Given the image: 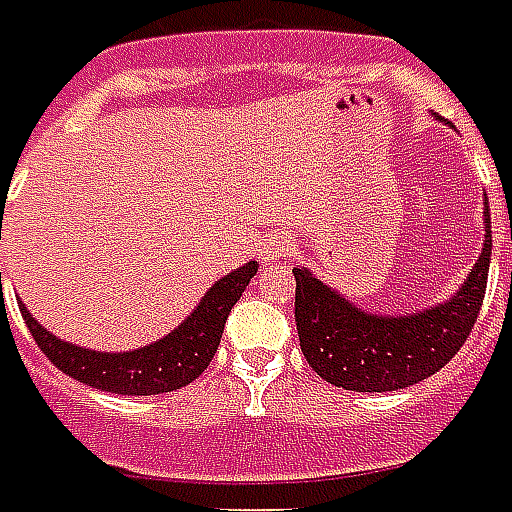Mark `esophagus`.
I'll return each mask as SVG.
<instances>
[{
	"mask_svg": "<svg viewBox=\"0 0 512 512\" xmlns=\"http://www.w3.org/2000/svg\"><path fill=\"white\" fill-rule=\"evenodd\" d=\"M282 252H284L282 244H268V247L263 249V260L265 263H273L276 257H282Z\"/></svg>",
	"mask_w": 512,
	"mask_h": 512,
	"instance_id": "1",
	"label": "esophagus"
}]
</instances>
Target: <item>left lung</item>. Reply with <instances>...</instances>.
I'll list each match as a JSON object with an SVG mask.
<instances>
[{
    "instance_id": "left-lung-1",
    "label": "left lung",
    "mask_w": 512,
    "mask_h": 512,
    "mask_svg": "<svg viewBox=\"0 0 512 512\" xmlns=\"http://www.w3.org/2000/svg\"><path fill=\"white\" fill-rule=\"evenodd\" d=\"M486 241L467 279L446 303L408 317H378L322 284L306 268L295 273V322L303 357L317 376L351 392H395L438 373L470 338L481 314L491 263L489 204Z\"/></svg>"
}]
</instances>
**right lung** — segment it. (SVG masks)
I'll list each match as a JSON object with an SVG mask.
<instances>
[{"label": "right lung", "mask_w": 512, "mask_h": 512, "mask_svg": "<svg viewBox=\"0 0 512 512\" xmlns=\"http://www.w3.org/2000/svg\"><path fill=\"white\" fill-rule=\"evenodd\" d=\"M255 273V260L241 265L206 292L204 300L195 306L193 314L177 330H171L166 338L150 343L144 349L120 351V354L91 351L61 341L39 325L23 303L21 314L42 354L58 370H64L66 376L77 378L80 384H88L101 392H112V395H161V392L182 389L209 368L214 351L220 346L230 308L236 306V300L247 290Z\"/></svg>", "instance_id": "1"}]
</instances>
